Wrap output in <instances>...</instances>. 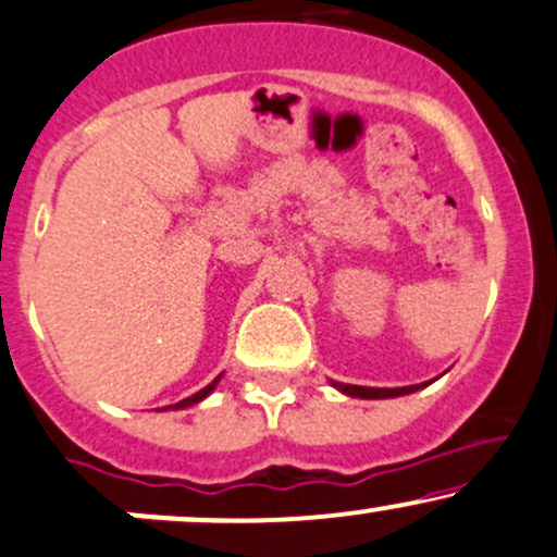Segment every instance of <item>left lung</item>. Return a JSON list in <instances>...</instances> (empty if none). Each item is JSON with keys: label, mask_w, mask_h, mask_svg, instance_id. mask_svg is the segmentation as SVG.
<instances>
[{"label": "left lung", "mask_w": 557, "mask_h": 557, "mask_svg": "<svg viewBox=\"0 0 557 557\" xmlns=\"http://www.w3.org/2000/svg\"><path fill=\"white\" fill-rule=\"evenodd\" d=\"M333 388H338L341 394L354 396V399H394V396H407L414 394V391L425 388L428 383H418V386H401V388H370V386H351V383H338V381H330Z\"/></svg>", "instance_id": "1"}]
</instances>
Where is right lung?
<instances>
[{
	"instance_id": "add662e5",
	"label": "right lung",
	"mask_w": 557,
	"mask_h": 557,
	"mask_svg": "<svg viewBox=\"0 0 557 557\" xmlns=\"http://www.w3.org/2000/svg\"><path fill=\"white\" fill-rule=\"evenodd\" d=\"M219 381H222V375H216V377H213V381L209 383V386H206V388H200L198 394H193V396H187V399H182V401H176V405H171V409H187V407L198 405V401H203L206 396H209L211 391L216 388V383H219ZM166 409H169V407H166Z\"/></svg>"
}]
</instances>
